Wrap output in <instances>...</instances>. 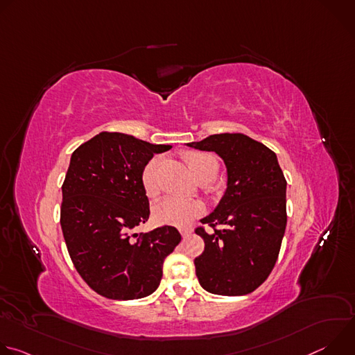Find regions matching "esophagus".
<instances>
[{"instance_id": "esophagus-1", "label": "esophagus", "mask_w": 355, "mask_h": 355, "mask_svg": "<svg viewBox=\"0 0 355 355\" xmlns=\"http://www.w3.org/2000/svg\"><path fill=\"white\" fill-rule=\"evenodd\" d=\"M180 233L182 234V237H187V236H189L192 233V229L191 227H181Z\"/></svg>"}]
</instances>
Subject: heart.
Listing matches in <instances>:
<instances>
[{
    "mask_svg": "<svg viewBox=\"0 0 355 355\" xmlns=\"http://www.w3.org/2000/svg\"><path fill=\"white\" fill-rule=\"evenodd\" d=\"M184 160L191 174L199 182L212 181L219 168V163L215 156L205 153V151H187ZM159 159H151L141 173V184L147 196L153 198L157 195L159 188L156 182V171L159 167ZM204 212V204L195 199H180V198H164L155 205L153 219L159 225L170 226H187Z\"/></svg>",
    "mask_w": 355,
    "mask_h": 355,
    "instance_id": "obj_1",
    "label": "heart"
}]
</instances>
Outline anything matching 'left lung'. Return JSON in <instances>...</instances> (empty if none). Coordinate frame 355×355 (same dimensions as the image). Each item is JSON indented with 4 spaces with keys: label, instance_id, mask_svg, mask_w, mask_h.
<instances>
[{
    "label": "left lung",
    "instance_id": "1",
    "mask_svg": "<svg viewBox=\"0 0 355 355\" xmlns=\"http://www.w3.org/2000/svg\"><path fill=\"white\" fill-rule=\"evenodd\" d=\"M188 147L215 151L226 167V189L218 207L195 230L205 250L195 259L205 291L240 296L259 288L272 271L286 227V181L277 155L243 133L211 135Z\"/></svg>",
    "mask_w": 355,
    "mask_h": 355
}]
</instances>
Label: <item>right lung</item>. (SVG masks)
<instances>
[{"label": "right lung", "mask_w": 355, "mask_h": 355, "mask_svg": "<svg viewBox=\"0 0 355 355\" xmlns=\"http://www.w3.org/2000/svg\"><path fill=\"white\" fill-rule=\"evenodd\" d=\"M170 144L101 132L70 159L62 187L60 223L81 278L99 295L132 300L153 293L163 264L181 241L173 226L133 233L150 215L141 173Z\"/></svg>", "instance_id": "obj_1"}]
</instances>
